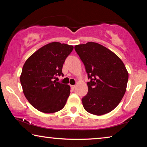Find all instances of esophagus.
Segmentation results:
<instances>
[{"instance_id": "esophagus-1", "label": "esophagus", "mask_w": 147, "mask_h": 147, "mask_svg": "<svg viewBox=\"0 0 147 147\" xmlns=\"http://www.w3.org/2000/svg\"><path fill=\"white\" fill-rule=\"evenodd\" d=\"M71 89H74V88H76V86H75V85H71Z\"/></svg>"}]
</instances>
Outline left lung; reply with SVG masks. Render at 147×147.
<instances>
[{"instance_id": "left-lung-1", "label": "left lung", "mask_w": 147, "mask_h": 147, "mask_svg": "<svg viewBox=\"0 0 147 147\" xmlns=\"http://www.w3.org/2000/svg\"><path fill=\"white\" fill-rule=\"evenodd\" d=\"M88 73V93L82 99L84 109L102 115L113 110L125 94L128 73L123 61L102 45L94 42L74 47Z\"/></svg>"}]
</instances>
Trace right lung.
Segmentation results:
<instances>
[{
    "mask_svg": "<svg viewBox=\"0 0 147 147\" xmlns=\"http://www.w3.org/2000/svg\"><path fill=\"white\" fill-rule=\"evenodd\" d=\"M73 46L52 42L41 47L26 59L20 81L23 93L31 105L39 111L53 113L63 108L70 94V86L56 82L63 75L65 60Z\"/></svg>",
    "mask_w": 147,
    "mask_h": 147,
    "instance_id": "right-lung-1",
    "label": "right lung"
}]
</instances>
